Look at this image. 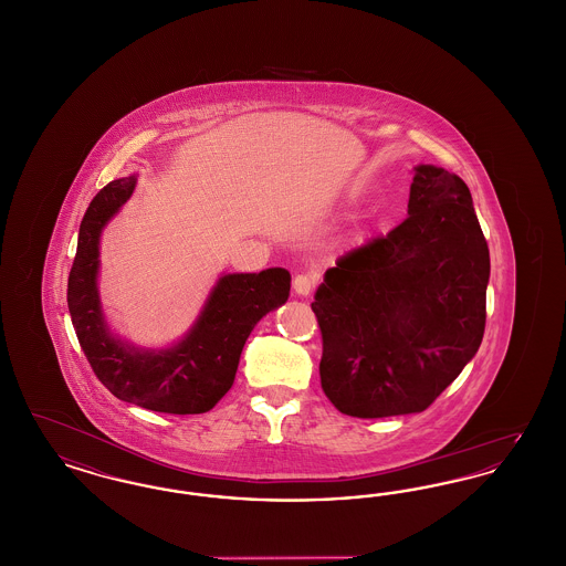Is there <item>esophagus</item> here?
<instances>
[{
  "label": "esophagus",
  "instance_id": "esophagus-1",
  "mask_svg": "<svg viewBox=\"0 0 566 566\" xmlns=\"http://www.w3.org/2000/svg\"><path fill=\"white\" fill-rule=\"evenodd\" d=\"M314 284H316V275L312 273H298L293 280V289H295L296 295L307 296L314 291Z\"/></svg>",
  "mask_w": 566,
  "mask_h": 566
}]
</instances>
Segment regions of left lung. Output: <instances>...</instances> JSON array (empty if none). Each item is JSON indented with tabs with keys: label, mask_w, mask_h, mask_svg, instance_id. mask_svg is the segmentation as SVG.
<instances>
[{
	"label": "left lung",
	"mask_w": 566,
	"mask_h": 566,
	"mask_svg": "<svg viewBox=\"0 0 566 566\" xmlns=\"http://www.w3.org/2000/svg\"><path fill=\"white\" fill-rule=\"evenodd\" d=\"M407 218L326 270L324 395L354 418L424 411L480 350L490 252L469 187L418 165Z\"/></svg>",
	"instance_id": "left-lung-1"
}]
</instances>
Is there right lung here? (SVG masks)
<instances>
[{"label": "right lung", "mask_w": 566, "mask_h": 566, "mask_svg": "<svg viewBox=\"0 0 566 566\" xmlns=\"http://www.w3.org/2000/svg\"><path fill=\"white\" fill-rule=\"evenodd\" d=\"M135 176L112 180L88 203L67 280V307L82 352L109 392L161 413L210 411L233 386L243 344L256 323L286 303L291 273H227L216 282L187 337L165 350H142L116 339L104 321L97 271L99 235L135 189Z\"/></svg>", "instance_id": "right-lung-1"}]
</instances>
